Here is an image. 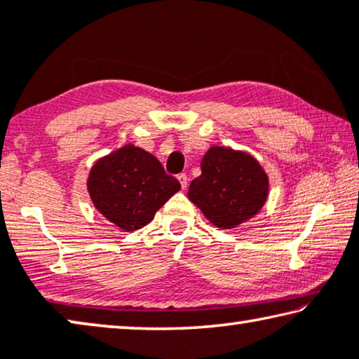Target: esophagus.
I'll return each mask as SVG.
<instances>
[{
	"instance_id": "34e87169",
	"label": "esophagus",
	"mask_w": 359,
	"mask_h": 359,
	"mask_svg": "<svg viewBox=\"0 0 359 359\" xmlns=\"http://www.w3.org/2000/svg\"><path fill=\"white\" fill-rule=\"evenodd\" d=\"M177 179H179V182H180L182 190H185L187 185H189V179H187V175H185V174H179Z\"/></svg>"
}]
</instances>
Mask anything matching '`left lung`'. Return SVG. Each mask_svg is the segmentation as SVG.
I'll list each match as a JSON object with an SVG mask.
<instances>
[{"label": "left lung", "mask_w": 359, "mask_h": 359, "mask_svg": "<svg viewBox=\"0 0 359 359\" xmlns=\"http://www.w3.org/2000/svg\"><path fill=\"white\" fill-rule=\"evenodd\" d=\"M269 196V177L247 151L211 147L201 159V175L190 184L189 200L212 226L235 229L255 217Z\"/></svg>", "instance_id": "left-lung-1"}]
</instances>
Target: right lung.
I'll use <instances>...</instances> for the list:
<instances>
[{
  "label": "right lung",
  "mask_w": 359,
  "mask_h": 359,
  "mask_svg": "<svg viewBox=\"0 0 359 359\" xmlns=\"http://www.w3.org/2000/svg\"><path fill=\"white\" fill-rule=\"evenodd\" d=\"M96 211L122 231L145 227L165 201L180 190L175 177L151 153L132 143L100 158L87 179Z\"/></svg>",
  "instance_id": "right-lung-1"
}]
</instances>
